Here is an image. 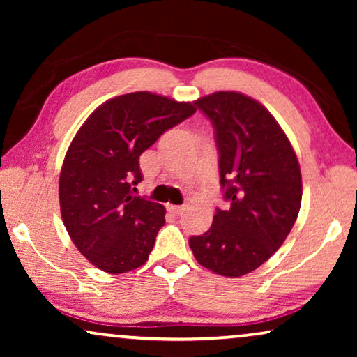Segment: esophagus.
I'll return each instance as SVG.
<instances>
[{"instance_id":"esophagus-1","label":"esophagus","mask_w":357,"mask_h":357,"mask_svg":"<svg viewBox=\"0 0 357 357\" xmlns=\"http://www.w3.org/2000/svg\"><path fill=\"white\" fill-rule=\"evenodd\" d=\"M167 209H169V213L174 214V216H180V214L185 211L183 206H175V204H169Z\"/></svg>"}]
</instances>
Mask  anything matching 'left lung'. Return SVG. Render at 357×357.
<instances>
[{
    "label": "left lung",
    "instance_id": "8db88e82",
    "mask_svg": "<svg viewBox=\"0 0 357 357\" xmlns=\"http://www.w3.org/2000/svg\"><path fill=\"white\" fill-rule=\"evenodd\" d=\"M211 120L227 209L190 237L199 265L238 278L263 265L294 226L302 199L297 155L270 112L252 97L219 91L195 100Z\"/></svg>",
    "mask_w": 357,
    "mask_h": 357
}]
</instances>
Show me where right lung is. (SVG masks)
<instances>
[{
	"mask_svg": "<svg viewBox=\"0 0 357 357\" xmlns=\"http://www.w3.org/2000/svg\"><path fill=\"white\" fill-rule=\"evenodd\" d=\"M195 112V102L139 91L104 102L77 130L60 174L61 219L99 270L120 275L148 261L165 209L133 195L139 155Z\"/></svg>",
	"mask_w": 357,
	"mask_h": 357,
	"instance_id": "1",
	"label": "right lung"
}]
</instances>
